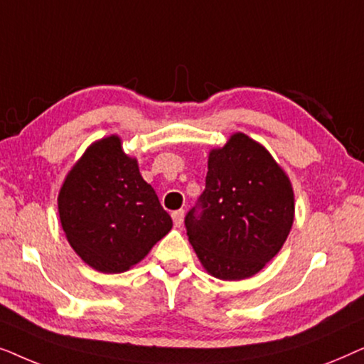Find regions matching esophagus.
Returning a JSON list of instances; mask_svg holds the SVG:
<instances>
[{
    "instance_id": "1",
    "label": "esophagus",
    "mask_w": 364,
    "mask_h": 364,
    "mask_svg": "<svg viewBox=\"0 0 364 364\" xmlns=\"http://www.w3.org/2000/svg\"><path fill=\"white\" fill-rule=\"evenodd\" d=\"M183 215H186V212L183 210H176L172 212V220H173V225L176 227H181L182 222H183Z\"/></svg>"
}]
</instances>
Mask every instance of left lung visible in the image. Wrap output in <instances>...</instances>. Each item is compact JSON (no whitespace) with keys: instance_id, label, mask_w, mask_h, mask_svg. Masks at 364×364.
<instances>
[{"instance_id":"left-lung-1","label":"left lung","mask_w":364,"mask_h":364,"mask_svg":"<svg viewBox=\"0 0 364 364\" xmlns=\"http://www.w3.org/2000/svg\"><path fill=\"white\" fill-rule=\"evenodd\" d=\"M291 183L260 144L233 134L208 156L205 188L187 212L198 260L220 280H243L280 252L290 233Z\"/></svg>"}]
</instances>
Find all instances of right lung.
I'll use <instances>...</instances> for the list:
<instances>
[{
  "label": "right lung",
  "instance_id": "add662e5",
  "mask_svg": "<svg viewBox=\"0 0 364 364\" xmlns=\"http://www.w3.org/2000/svg\"><path fill=\"white\" fill-rule=\"evenodd\" d=\"M58 208L68 242L104 273L136 265L172 228L171 215L117 136L84 152L63 183Z\"/></svg>",
  "mask_w": 364,
  "mask_h": 364
}]
</instances>
